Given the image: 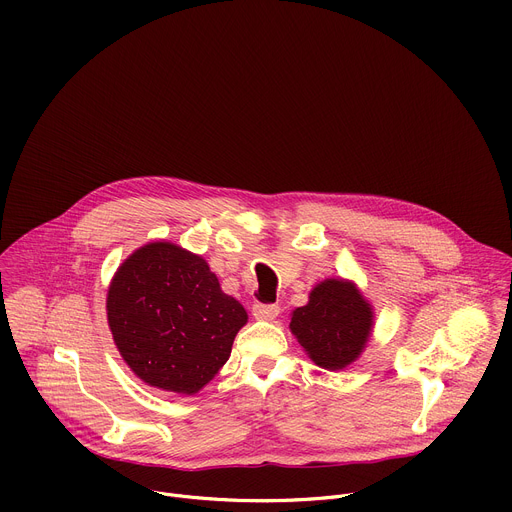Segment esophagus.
I'll return each mask as SVG.
<instances>
[{"label":"esophagus","mask_w":512,"mask_h":512,"mask_svg":"<svg viewBox=\"0 0 512 512\" xmlns=\"http://www.w3.org/2000/svg\"><path fill=\"white\" fill-rule=\"evenodd\" d=\"M253 316L257 320H275L279 316V306L277 304H255Z\"/></svg>","instance_id":"1"}]
</instances>
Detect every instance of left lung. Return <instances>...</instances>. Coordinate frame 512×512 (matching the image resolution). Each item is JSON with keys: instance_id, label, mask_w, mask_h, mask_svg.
Returning <instances> with one entry per match:
<instances>
[{"instance_id": "left-lung-1", "label": "left lung", "mask_w": 512, "mask_h": 512, "mask_svg": "<svg viewBox=\"0 0 512 512\" xmlns=\"http://www.w3.org/2000/svg\"><path fill=\"white\" fill-rule=\"evenodd\" d=\"M373 308L352 281L324 279L306 306L291 312V334L326 371H342L367 346L373 332Z\"/></svg>"}]
</instances>
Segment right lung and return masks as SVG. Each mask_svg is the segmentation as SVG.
Masks as SVG:
<instances>
[{"label": "right lung", "mask_w": 512, "mask_h": 512, "mask_svg": "<svg viewBox=\"0 0 512 512\" xmlns=\"http://www.w3.org/2000/svg\"><path fill=\"white\" fill-rule=\"evenodd\" d=\"M107 320L123 360L143 383L194 395L229 360L247 312L200 255L156 241L117 269Z\"/></svg>", "instance_id": "obj_1"}]
</instances>
